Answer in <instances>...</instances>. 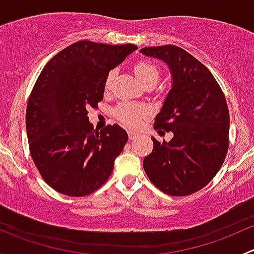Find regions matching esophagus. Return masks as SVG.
Segmentation results:
<instances>
[{
    "instance_id": "1",
    "label": "esophagus",
    "mask_w": 254,
    "mask_h": 254,
    "mask_svg": "<svg viewBox=\"0 0 254 254\" xmlns=\"http://www.w3.org/2000/svg\"><path fill=\"white\" fill-rule=\"evenodd\" d=\"M127 135H129L130 140H134L139 136V134H137L136 131H134V130H129V131H127Z\"/></svg>"
}]
</instances>
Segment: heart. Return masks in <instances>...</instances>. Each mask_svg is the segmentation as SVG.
<instances>
[{"label": "heart", "mask_w": 254, "mask_h": 254, "mask_svg": "<svg viewBox=\"0 0 254 254\" xmlns=\"http://www.w3.org/2000/svg\"><path fill=\"white\" fill-rule=\"evenodd\" d=\"M134 72L139 81H141L143 84L147 82H156L158 79V71L157 66L153 65L150 61H139L135 64ZM115 77V70H111L106 76L104 81V88L106 91H109L112 87L113 79ZM115 118L123 123L124 125L129 127H137L141 124L142 119L148 115V108L141 104H135L131 102H123L115 108Z\"/></svg>", "instance_id": "1"}]
</instances>
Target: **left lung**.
I'll return each mask as SVG.
<instances>
[{
    "label": "left lung",
    "instance_id": "left-lung-1",
    "mask_svg": "<svg viewBox=\"0 0 254 254\" xmlns=\"http://www.w3.org/2000/svg\"><path fill=\"white\" fill-rule=\"evenodd\" d=\"M165 61L172 88L155 118L156 130L172 131L171 141H153L143 170L163 193L184 196L200 190L221 168L229 150L230 114L224 92L206 66L176 45L142 48Z\"/></svg>",
    "mask_w": 254,
    "mask_h": 254
}]
</instances>
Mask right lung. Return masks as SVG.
<instances>
[{
  "instance_id": "obj_1",
  "label": "right lung",
  "mask_w": 254,
  "mask_h": 254,
  "mask_svg": "<svg viewBox=\"0 0 254 254\" xmlns=\"http://www.w3.org/2000/svg\"><path fill=\"white\" fill-rule=\"evenodd\" d=\"M136 49L81 40L40 72L28 99L25 127L40 176L59 193L88 195L112 175L127 134L118 124L93 129L87 109L103 99L107 73Z\"/></svg>"
}]
</instances>
